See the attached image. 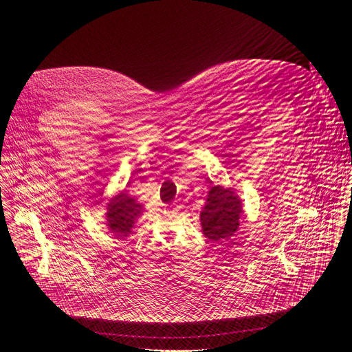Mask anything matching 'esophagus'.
<instances>
[{"label": "esophagus", "instance_id": "esophagus-1", "mask_svg": "<svg viewBox=\"0 0 352 352\" xmlns=\"http://www.w3.org/2000/svg\"><path fill=\"white\" fill-rule=\"evenodd\" d=\"M174 206H175V204H174Z\"/></svg>", "mask_w": 352, "mask_h": 352}]
</instances>
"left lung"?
<instances>
[{
	"label": "left lung",
	"instance_id": "1",
	"mask_svg": "<svg viewBox=\"0 0 352 352\" xmlns=\"http://www.w3.org/2000/svg\"><path fill=\"white\" fill-rule=\"evenodd\" d=\"M243 214V199L232 188L214 186L210 188L206 206L199 212L201 231L211 241H227L238 231Z\"/></svg>",
	"mask_w": 352,
	"mask_h": 352
}]
</instances>
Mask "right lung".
Returning <instances> with one entry per match:
<instances>
[{
    "mask_svg": "<svg viewBox=\"0 0 352 352\" xmlns=\"http://www.w3.org/2000/svg\"><path fill=\"white\" fill-rule=\"evenodd\" d=\"M144 206L128 191L122 190L107 202L105 226L117 239H124L133 232L135 221L142 215Z\"/></svg>",
    "mask_w": 352,
    "mask_h": 352,
    "instance_id": "obj_1",
    "label": "right lung"
}]
</instances>
